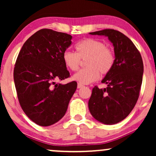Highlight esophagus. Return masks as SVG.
Segmentation results:
<instances>
[{
	"label": "esophagus",
	"mask_w": 156,
	"mask_h": 156,
	"mask_svg": "<svg viewBox=\"0 0 156 156\" xmlns=\"http://www.w3.org/2000/svg\"><path fill=\"white\" fill-rule=\"evenodd\" d=\"M82 87H83V84H80V83H78V84H77V88L80 89V88H82Z\"/></svg>",
	"instance_id": "esophagus-1"
}]
</instances>
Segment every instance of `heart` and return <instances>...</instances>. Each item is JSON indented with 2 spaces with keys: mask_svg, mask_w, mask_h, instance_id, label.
I'll use <instances>...</instances> for the list:
<instances>
[{
  "mask_svg": "<svg viewBox=\"0 0 156 156\" xmlns=\"http://www.w3.org/2000/svg\"><path fill=\"white\" fill-rule=\"evenodd\" d=\"M76 53L66 50L62 55L65 65L72 72L80 69L82 60H86V68L73 76L80 84H87L94 82L102 75L109 73L115 63V54L112 48L103 42L94 38H87L76 44Z\"/></svg>",
  "mask_w": 156,
  "mask_h": 156,
  "instance_id": "heart-1",
  "label": "heart"
}]
</instances>
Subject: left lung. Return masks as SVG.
Returning a JSON list of instances; mask_svg holds the SVG:
<instances>
[{"instance_id":"left-lung-1","label":"left lung","mask_w":156,"mask_h":156,"mask_svg":"<svg viewBox=\"0 0 156 156\" xmlns=\"http://www.w3.org/2000/svg\"><path fill=\"white\" fill-rule=\"evenodd\" d=\"M89 34L107 36L114 44L116 59L114 67L101 81L107 87L92 89L89 109L99 122L115 124L129 116L138 101L144 74L143 59L133 42L121 32L104 29Z\"/></svg>"}]
</instances>
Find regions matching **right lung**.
I'll use <instances>...</instances> for the list:
<instances>
[{"mask_svg": "<svg viewBox=\"0 0 156 156\" xmlns=\"http://www.w3.org/2000/svg\"><path fill=\"white\" fill-rule=\"evenodd\" d=\"M69 34L41 29L30 37L17 57L13 77L20 105L27 117L41 126L60 120L77 83L61 84L69 77L62 55L71 45Z\"/></svg>", "mask_w": 156, "mask_h": 156, "instance_id": "1", "label": "right lung"}]
</instances>
